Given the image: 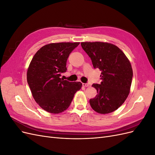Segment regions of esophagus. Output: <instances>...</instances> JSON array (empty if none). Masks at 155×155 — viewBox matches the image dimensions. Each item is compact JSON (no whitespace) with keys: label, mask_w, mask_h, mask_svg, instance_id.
<instances>
[{"label":"esophagus","mask_w":155,"mask_h":155,"mask_svg":"<svg viewBox=\"0 0 155 155\" xmlns=\"http://www.w3.org/2000/svg\"><path fill=\"white\" fill-rule=\"evenodd\" d=\"M82 85L83 86V87H88L89 86V84H88V83H82Z\"/></svg>","instance_id":"esophagus-1"}]
</instances>
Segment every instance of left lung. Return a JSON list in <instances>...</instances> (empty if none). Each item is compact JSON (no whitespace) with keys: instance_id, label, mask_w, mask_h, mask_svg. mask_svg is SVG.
Instances as JSON below:
<instances>
[{"instance_id":"1","label":"left lung","mask_w":155,"mask_h":155,"mask_svg":"<svg viewBox=\"0 0 155 155\" xmlns=\"http://www.w3.org/2000/svg\"><path fill=\"white\" fill-rule=\"evenodd\" d=\"M81 47L93 67L101 71L100 84L92 85L97 94L89 102L93 110L108 114L118 109L127 97L133 79L130 63L118 46L103 42H83Z\"/></svg>"}]
</instances>
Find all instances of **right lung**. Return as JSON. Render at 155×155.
Here are the masks:
<instances>
[{
    "mask_svg": "<svg viewBox=\"0 0 155 155\" xmlns=\"http://www.w3.org/2000/svg\"><path fill=\"white\" fill-rule=\"evenodd\" d=\"M79 43H50L41 48L32 58L27 71V81L39 105L50 113L59 114L68 109L80 82L61 78L67 72L70 54Z\"/></svg>",
    "mask_w": 155,
    "mask_h": 155,
    "instance_id": "add662e5",
    "label": "right lung"
}]
</instances>
